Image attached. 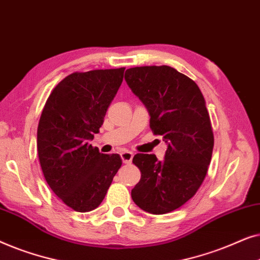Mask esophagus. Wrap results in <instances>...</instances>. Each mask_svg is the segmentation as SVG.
I'll return each instance as SVG.
<instances>
[{"instance_id": "esophagus-1", "label": "esophagus", "mask_w": 260, "mask_h": 260, "mask_svg": "<svg viewBox=\"0 0 260 260\" xmlns=\"http://www.w3.org/2000/svg\"><path fill=\"white\" fill-rule=\"evenodd\" d=\"M120 157H122V161L124 163L129 165V163H131V161H133L134 155L131 151H123V152H120Z\"/></svg>"}]
</instances>
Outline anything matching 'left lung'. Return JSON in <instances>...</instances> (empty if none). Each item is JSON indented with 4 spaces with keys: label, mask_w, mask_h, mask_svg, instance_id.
Here are the masks:
<instances>
[{
    "label": "left lung",
    "mask_w": 260,
    "mask_h": 260,
    "mask_svg": "<svg viewBox=\"0 0 260 260\" xmlns=\"http://www.w3.org/2000/svg\"><path fill=\"white\" fill-rule=\"evenodd\" d=\"M125 80L150 113L152 133L168 143L163 161L134 156L141 180L131 198L145 212L167 214L190 200L207 174L214 135L206 101L194 80L170 66L133 67Z\"/></svg>",
    "instance_id": "left-lung-1"
}]
</instances>
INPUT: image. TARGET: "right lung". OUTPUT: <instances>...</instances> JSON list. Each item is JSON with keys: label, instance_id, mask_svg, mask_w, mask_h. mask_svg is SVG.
<instances>
[{"label": "right lung", "instance_id": "right-lung-1", "mask_svg": "<svg viewBox=\"0 0 260 260\" xmlns=\"http://www.w3.org/2000/svg\"><path fill=\"white\" fill-rule=\"evenodd\" d=\"M124 67L74 72L53 88L38 126V154L48 186L77 212L97 208L122 166L88 141L99 133Z\"/></svg>", "mask_w": 260, "mask_h": 260}]
</instances>
